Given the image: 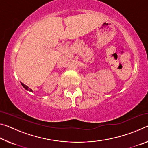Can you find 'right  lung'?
<instances>
[{
	"label": "right lung",
	"instance_id": "right-lung-1",
	"mask_svg": "<svg viewBox=\"0 0 148 148\" xmlns=\"http://www.w3.org/2000/svg\"><path fill=\"white\" fill-rule=\"evenodd\" d=\"M21 85H22V86H23L25 89H27V90H28V91H31V92H32V90L31 89H29V87H27L26 85H25L24 84H23V83H21Z\"/></svg>",
	"mask_w": 148,
	"mask_h": 148
}]
</instances>
